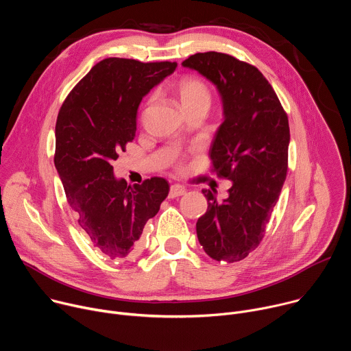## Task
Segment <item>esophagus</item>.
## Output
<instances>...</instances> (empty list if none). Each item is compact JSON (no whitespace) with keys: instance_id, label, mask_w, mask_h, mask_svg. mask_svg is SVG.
<instances>
[{"instance_id":"34e87169","label":"esophagus","mask_w":351,"mask_h":351,"mask_svg":"<svg viewBox=\"0 0 351 351\" xmlns=\"http://www.w3.org/2000/svg\"><path fill=\"white\" fill-rule=\"evenodd\" d=\"M186 193V189L180 184H172L171 190H169V198H175V197H180Z\"/></svg>"}]
</instances>
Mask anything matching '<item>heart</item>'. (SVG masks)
<instances>
[{
	"instance_id": "1",
	"label": "heart",
	"mask_w": 351,
	"mask_h": 351,
	"mask_svg": "<svg viewBox=\"0 0 351 351\" xmlns=\"http://www.w3.org/2000/svg\"><path fill=\"white\" fill-rule=\"evenodd\" d=\"M176 95L182 110L186 112L197 108H208L211 104V93L207 83L197 76H184L176 86ZM153 98L148 99V104Z\"/></svg>"
}]
</instances>
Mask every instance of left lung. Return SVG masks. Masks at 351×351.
<instances>
[{"mask_svg": "<svg viewBox=\"0 0 351 351\" xmlns=\"http://www.w3.org/2000/svg\"><path fill=\"white\" fill-rule=\"evenodd\" d=\"M182 65L202 73L221 94L223 122L210 148L211 171L232 180L223 202L203 190L208 208L195 223L197 237L213 260L237 263L261 243L285 183L287 115L253 65L215 51L190 56Z\"/></svg>", "mask_w": 351, "mask_h": 351, "instance_id": "left-lung-1", "label": "left lung"}]
</instances>
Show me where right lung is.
I'll return each instance as SVG.
<instances>
[{"mask_svg": "<svg viewBox=\"0 0 351 351\" xmlns=\"http://www.w3.org/2000/svg\"><path fill=\"white\" fill-rule=\"evenodd\" d=\"M176 66L106 58L73 87L57 118L54 164L68 203L91 245L114 261L138 252L144 225L169 193L164 178L133 186L117 179L112 161L136 136L143 97Z\"/></svg>", "mask_w": 351, "mask_h": 351, "instance_id": "add662e5", "label": "right lung"}]
</instances>
